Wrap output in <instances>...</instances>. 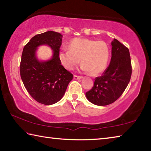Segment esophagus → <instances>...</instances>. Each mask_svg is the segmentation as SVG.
<instances>
[{"instance_id": "34e87169", "label": "esophagus", "mask_w": 151, "mask_h": 151, "mask_svg": "<svg viewBox=\"0 0 151 151\" xmlns=\"http://www.w3.org/2000/svg\"><path fill=\"white\" fill-rule=\"evenodd\" d=\"M82 78H83V76H78V75H74V78H75V80H77V79H81Z\"/></svg>"}]
</instances>
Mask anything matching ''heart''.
I'll return each mask as SVG.
<instances>
[{"label": "heart", "mask_w": 151, "mask_h": 151, "mask_svg": "<svg viewBox=\"0 0 151 151\" xmlns=\"http://www.w3.org/2000/svg\"><path fill=\"white\" fill-rule=\"evenodd\" d=\"M69 51H62L59 60L66 69L71 70L81 61V69L97 75L105 70L108 65L109 49L104 41L86 38H75L70 43Z\"/></svg>", "instance_id": "1"}]
</instances>
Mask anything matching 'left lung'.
Returning <instances> with one entry per match:
<instances>
[{
	"instance_id": "obj_1",
	"label": "left lung",
	"mask_w": 151,
	"mask_h": 151,
	"mask_svg": "<svg viewBox=\"0 0 151 151\" xmlns=\"http://www.w3.org/2000/svg\"><path fill=\"white\" fill-rule=\"evenodd\" d=\"M111 58L102 75L95 78L94 86L86 92L87 99L97 106L114 103L121 96L129 83L132 67L129 49L114 39Z\"/></svg>"
}]
</instances>
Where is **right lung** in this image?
<instances>
[{
  "instance_id": "right-lung-1",
  "label": "right lung",
  "mask_w": 151,
  "mask_h": 151,
  "mask_svg": "<svg viewBox=\"0 0 151 151\" xmlns=\"http://www.w3.org/2000/svg\"><path fill=\"white\" fill-rule=\"evenodd\" d=\"M62 35L48 31L35 35L24 46L20 65L22 81L30 96L40 104L51 105L61 99L73 75L61 65L59 48ZM48 45L53 49L51 60L40 62L35 56L36 48Z\"/></svg>"
}]
</instances>
